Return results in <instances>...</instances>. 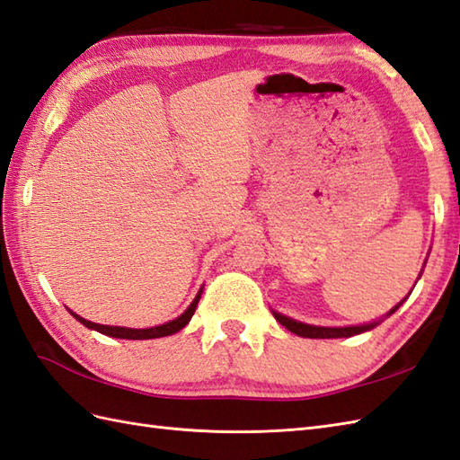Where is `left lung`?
Wrapping results in <instances>:
<instances>
[{
    "label": "left lung",
    "mask_w": 460,
    "mask_h": 460,
    "mask_svg": "<svg viewBox=\"0 0 460 460\" xmlns=\"http://www.w3.org/2000/svg\"><path fill=\"white\" fill-rule=\"evenodd\" d=\"M403 300H405V297H403ZM403 300H402L398 305H394V307L390 309V312H388V315H392L394 312H396V309L403 304ZM272 314H274V317H276V322H279L280 325H284L288 331H292V333L300 335V337H307V339H339V337H352V335L365 333V331H368V329L378 325V322H375V323L350 325V327H319V325H307V323H302V322H296V319L286 317V315H282V314H279V312H272ZM388 315H386V317H388Z\"/></svg>",
    "instance_id": "8db88e82"
}]
</instances>
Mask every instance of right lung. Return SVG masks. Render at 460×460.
Returning <instances> with one entry per match:
<instances>
[{
    "label": "right lung",
    "mask_w": 460,
    "mask_h": 460,
    "mask_svg": "<svg viewBox=\"0 0 460 460\" xmlns=\"http://www.w3.org/2000/svg\"><path fill=\"white\" fill-rule=\"evenodd\" d=\"M199 297H201V290L198 292V296L194 297V302L190 304V307H188L186 312L181 314L180 317L172 319V322H168V323H164V325H156V327H148V329H129V327L100 325V323L88 322V319L80 317L78 314H72V312H70V314H72L74 317H76L82 325H85L88 329L98 331V333H103V335H108V337H115V339H158V337L172 335V333H176V331H180L181 327H186V325L190 323L191 315H194V312H196Z\"/></svg>",
    "instance_id": "add662e5"
}]
</instances>
